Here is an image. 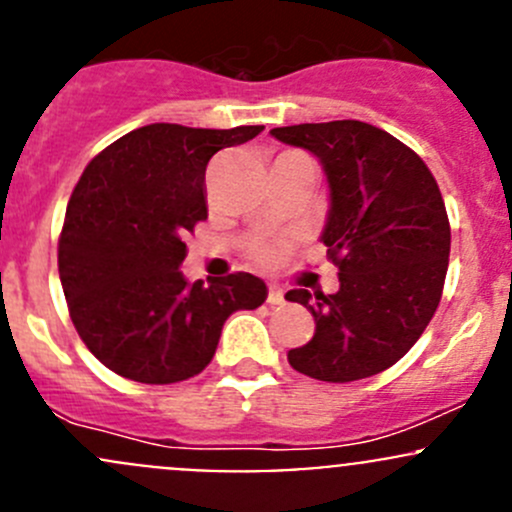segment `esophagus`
Listing matches in <instances>:
<instances>
[{
	"label": "esophagus",
	"instance_id": "obj_1",
	"mask_svg": "<svg viewBox=\"0 0 512 512\" xmlns=\"http://www.w3.org/2000/svg\"><path fill=\"white\" fill-rule=\"evenodd\" d=\"M285 302V292H282L277 285H270V292H267V304H282Z\"/></svg>",
	"mask_w": 512,
	"mask_h": 512
}]
</instances>
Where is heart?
I'll list each match as a JSON object with an SVG mask.
<instances>
[{"label": "heart", "instance_id": "b5f03b06", "mask_svg": "<svg viewBox=\"0 0 512 512\" xmlns=\"http://www.w3.org/2000/svg\"><path fill=\"white\" fill-rule=\"evenodd\" d=\"M282 250H285V242H257L252 247V255L257 262H275L282 255Z\"/></svg>", "mask_w": 512, "mask_h": 512}]
</instances>
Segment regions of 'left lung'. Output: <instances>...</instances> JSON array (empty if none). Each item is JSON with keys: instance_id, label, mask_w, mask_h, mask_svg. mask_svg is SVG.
<instances>
[{"instance_id": "left-lung-1", "label": "left lung", "mask_w": 512, "mask_h": 512, "mask_svg": "<svg viewBox=\"0 0 512 512\" xmlns=\"http://www.w3.org/2000/svg\"><path fill=\"white\" fill-rule=\"evenodd\" d=\"M270 133L322 163L329 213L319 240L339 267L334 294H285L317 324L304 347L289 349V364L332 384L379 374L414 347L441 302L451 225L436 178L399 138L364 121Z\"/></svg>"}]
</instances>
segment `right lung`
Here are the masks:
<instances>
[{
    "instance_id": "obj_1",
    "label": "right lung",
    "mask_w": 512,
    "mask_h": 512,
    "mask_svg": "<svg viewBox=\"0 0 512 512\" xmlns=\"http://www.w3.org/2000/svg\"><path fill=\"white\" fill-rule=\"evenodd\" d=\"M257 133L262 126L151 123L86 165L59 237V277L76 332L118 376L175 384L200 374L225 319L267 299L250 272L208 285H190L180 272L183 237L208 218V160Z\"/></svg>"
}]
</instances>
